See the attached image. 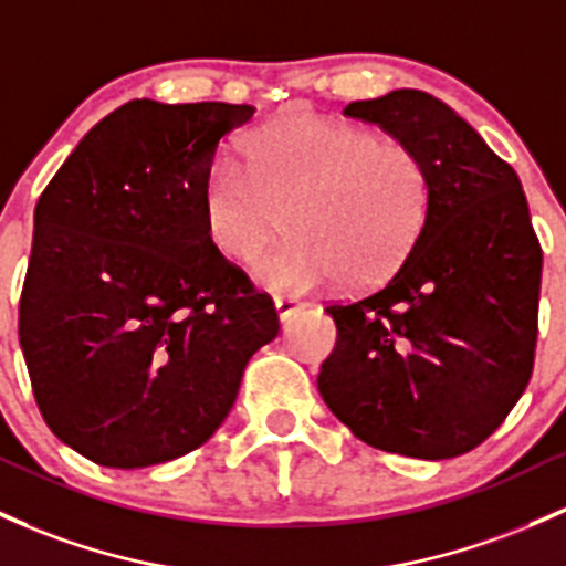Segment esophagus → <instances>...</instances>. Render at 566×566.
<instances>
[{"mask_svg":"<svg viewBox=\"0 0 566 566\" xmlns=\"http://www.w3.org/2000/svg\"><path fill=\"white\" fill-rule=\"evenodd\" d=\"M307 307V302H302V300H294V296H277L275 300V310H277V318L283 321H291L294 318L296 313H300V310H305Z\"/></svg>","mask_w":566,"mask_h":566,"instance_id":"esophagus-1","label":"esophagus"}]
</instances>
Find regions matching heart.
Returning a JSON list of instances; mask_svg holds the SVG:
<instances>
[{
  "instance_id": "obj_1",
  "label": "heart",
  "mask_w": 566,
  "mask_h": 566,
  "mask_svg": "<svg viewBox=\"0 0 566 566\" xmlns=\"http://www.w3.org/2000/svg\"><path fill=\"white\" fill-rule=\"evenodd\" d=\"M283 210L291 237L253 270L264 289L378 283L427 227L431 178L410 145L348 120L285 115L248 135L242 161L212 164L202 229L223 259L251 264Z\"/></svg>"
}]
</instances>
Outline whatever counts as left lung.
Wrapping results in <instances>:
<instances>
[{
    "label": "left lung",
    "instance_id": "1",
    "mask_svg": "<svg viewBox=\"0 0 566 566\" xmlns=\"http://www.w3.org/2000/svg\"><path fill=\"white\" fill-rule=\"evenodd\" d=\"M429 169L431 210L394 277L326 307L337 345L318 391L361 442L453 459L507 418L532 378L543 248L518 175L427 91L350 102Z\"/></svg>",
    "mask_w": 566,
    "mask_h": 566
}]
</instances>
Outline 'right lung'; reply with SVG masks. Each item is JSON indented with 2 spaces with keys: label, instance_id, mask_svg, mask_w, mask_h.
Instances as JSON below:
<instances>
[{
  "label": "right lung",
  "instance_id": "1",
  "mask_svg": "<svg viewBox=\"0 0 566 566\" xmlns=\"http://www.w3.org/2000/svg\"><path fill=\"white\" fill-rule=\"evenodd\" d=\"M256 107L126 102L34 208L18 339L53 434L135 470L197 451L281 332L270 294L210 245L202 188Z\"/></svg>",
  "mask_w": 566,
  "mask_h": 566
}]
</instances>
